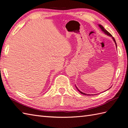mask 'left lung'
Masks as SVG:
<instances>
[{"mask_svg":"<svg viewBox=\"0 0 128 128\" xmlns=\"http://www.w3.org/2000/svg\"><path fill=\"white\" fill-rule=\"evenodd\" d=\"M98 26H99V27L101 29V30L104 32V33L105 34H106L107 35H108V36H110V37H112V39L113 40H114V42H115V44H116V40H115V39H114V38L113 37H112V34H111L110 33H109V32H108L107 30H106L105 29V28H103V27L101 25H98ZM76 88L78 89V90L79 91L81 94H85V95H88V96H89V95H91V94H85V93H84V92H82L81 91H80L79 90H78V88H77V87L76 86ZM92 95H93V94H92Z\"/></svg>","mask_w":128,"mask_h":128,"instance_id":"8db88e82","label":"left lung"}]
</instances>
